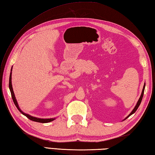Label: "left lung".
<instances>
[{
    "instance_id": "obj_1",
    "label": "left lung",
    "mask_w": 155,
    "mask_h": 155,
    "mask_svg": "<svg viewBox=\"0 0 155 155\" xmlns=\"http://www.w3.org/2000/svg\"><path fill=\"white\" fill-rule=\"evenodd\" d=\"M145 84H144V86H143V91H142V92H141V96H140V98H139V100H138V102H137V104H136V106H135V107H134V109L133 110V111H131V112L129 114V116L125 119V120H126V119L127 118V117H129V116H131V115H132L133 114H134L135 111H136V110H137V108L139 107V105H140V104H141V100H142V98H143V94H144V91H145Z\"/></svg>"
}]
</instances>
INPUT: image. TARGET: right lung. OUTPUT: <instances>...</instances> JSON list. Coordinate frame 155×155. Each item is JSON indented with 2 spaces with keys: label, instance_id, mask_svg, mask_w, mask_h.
<instances>
[{
  "label": "right lung",
  "instance_id": "right-lung-1",
  "mask_svg": "<svg viewBox=\"0 0 155 155\" xmlns=\"http://www.w3.org/2000/svg\"><path fill=\"white\" fill-rule=\"evenodd\" d=\"M12 69H11V72H10V78H9V88H10V92H11V96H12V98L13 100V102L15 104V106H16V107L18 108L20 112L23 115H24L25 116H26L29 120H30L31 121H36V122H39V123H48V122L50 121H52L54 120H55V118H50V119H41V118H38V117H33L30 116V115L27 114H25L24 112H23L22 111L20 110V108L18 106V104L17 102V100L16 99V97L15 95H14V93L13 91V88H12Z\"/></svg>",
  "mask_w": 155,
  "mask_h": 155
}]
</instances>
